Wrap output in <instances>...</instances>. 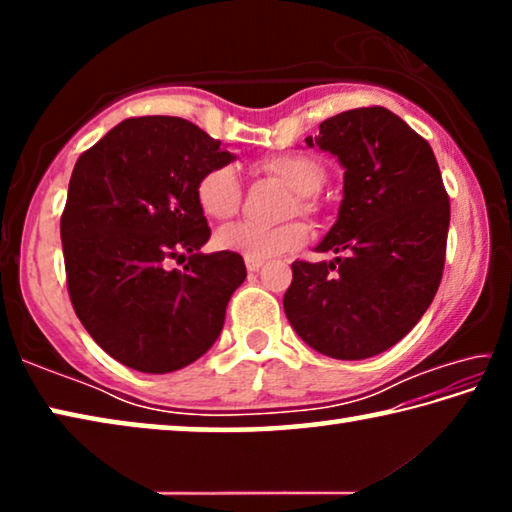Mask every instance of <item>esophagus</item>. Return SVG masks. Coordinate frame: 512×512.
I'll return each mask as SVG.
<instances>
[{"label": "esophagus", "instance_id": "1", "mask_svg": "<svg viewBox=\"0 0 512 512\" xmlns=\"http://www.w3.org/2000/svg\"><path fill=\"white\" fill-rule=\"evenodd\" d=\"M262 266H264V262H253V259H246L248 273H259V271H262Z\"/></svg>", "mask_w": 512, "mask_h": 512}]
</instances>
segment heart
<instances>
[{"instance_id":"obj_1","label":"heart","mask_w":512,"mask_h":512,"mask_svg":"<svg viewBox=\"0 0 512 512\" xmlns=\"http://www.w3.org/2000/svg\"><path fill=\"white\" fill-rule=\"evenodd\" d=\"M264 173L293 189L289 214H316V194L327 183V169L314 155L284 153L259 162ZM196 203L207 219L225 221L239 212L241 183L232 167H214L205 171L196 183ZM309 239V225L302 221H287L282 225H262L241 221L219 230L216 246L230 250L244 259L264 262V259L293 253Z\"/></svg>"}]
</instances>
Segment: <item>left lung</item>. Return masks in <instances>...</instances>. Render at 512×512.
<instances>
[{
  "label": "left lung",
  "instance_id": "1",
  "mask_svg": "<svg viewBox=\"0 0 512 512\" xmlns=\"http://www.w3.org/2000/svg\"><path fill=\"white\" fill-rule=\"evenodd\" d=\"M316 142L345 167L339 221L318 253L291 264L284 314L298 336L334 359H368L418 325L443 280L449 196L429 142L395 112L345 110Z\"/></svg>",
  "mask_w": 512,
  "mask_h": 512
}]
</instances>
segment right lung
I'll return each instance as SVG.
<instances>
[{"instance_id": "obj_1", "label": "right lung", "mask_w": 512, "mask_h": 512, "mask_svg": "<svg viewBox=\"0 0 512 512\" xmlns=\"http://www.w3.org/2000/svg\"><path fill=\"white\" fill-rule=\"evenodd\" d=\"M230 160L221 140L164 115L124 119L76 160L60 216L69 300L124 366L173 372L219 339L246 264L230 250L198 253L212 232L196 183Z\"/></svg>"}]
</instances>
